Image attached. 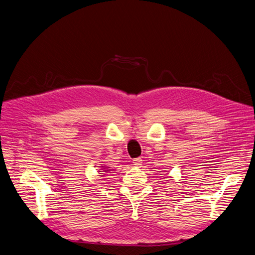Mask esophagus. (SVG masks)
I'll return each instance as SVG.
<instances>
[{
	"label": "esophagus",
	"mask_w": 255,
	"mask_h": 255,
	"mask_svg": "<svg viewBox=\"0 0 255 255\" xmlns=\"http://www.w3.org/2000/svg\"><path fill=\"white\" fill-rule=\"evenodd\" d=\"M132 162H133V164H134V165H137V167H139V165H141L142 159H141L140 157H137V158H134V159H133V161H132Z\"/></svg>",
	"instance_id": "1"
}]
</instances>
